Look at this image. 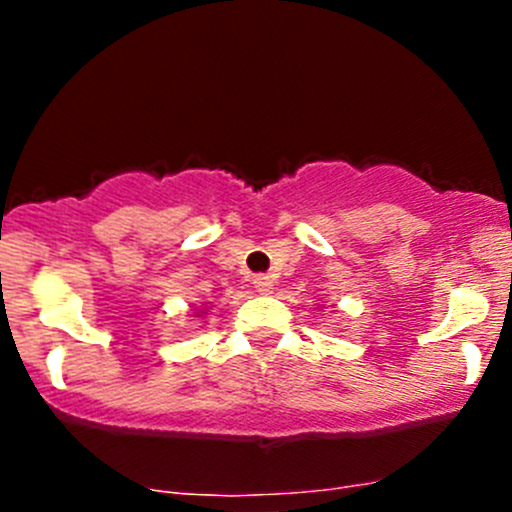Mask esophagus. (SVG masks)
<instances>
[{
  "label": "esophagus",
  "instance_id": "34e87169",
  "mask_svg": "<svg viewBox=\"0 0 512 512\" xmlns=\"http://www.w3.org/2000/svg\"><path fill=\"white\" fill-rule=\"evenodd\" d=\"M252 285H255V289L260 294H270L272 289H275V282H272L267 275H257L255 280H252Z\"/></svg>",
  "mask_w": 512,
  "mask_h": 512
}]
</instances>
